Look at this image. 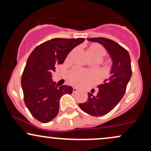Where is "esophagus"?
<instances>
[{
    "instance_id": "34e87169",
    "label": "esophagus",
    "mask_w": 151,
    "mask_h": 151,
    "mask_svg": "<svg viewBox=\"0 0 151 151\" xmlns=\"http://www.w3.org/2000/svg\"><path fill=\"white\" fill-rule=\"evenodd\" d=\"M78 91V89L76 87H73V93H76Z\"/></svg>"
}]
</instances>
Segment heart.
I'll return each mask as SVG.
<instances>
[{
    "instance_id": "b5f03b06",
    "label": "heart",
    "mask_w": 151,
    "mask_h": 151,
    "mask_svg": "<svg viewBox=\"0 0 151 151\" xmlns=\"http://www.w3.org/2000/svg\"><path fill=\"white\" fill-rule=\"evenodd\" d=\"M86 53L89 57H97L101 59L102 57L105 55L106 51L101 45L98 43H93L90 45V46L88 47ZM90 76L91 75L89 73L84 72V71L74 70L70 74V79L71 82L73 83L74 84H81L84 83L86 79H89Z\"/></svg>"
}]
</instances>
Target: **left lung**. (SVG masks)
<instances>
[{"instance_id": "obj_1", "label": "left lung", "mask_w": 151, "mask_h": 151, "mask_svg": "<svg viewBox=\"0 0 151 151\" xmlns=\"http://www.w3.org/2000/svg\"><path fill=\"white\" fill-rule=\"evenodd\" d=\"M87 40L102 45L112 60L109 77L98 86L96 94L88 92L87 101L79 104L81 109L89 115L101 116L109 113L124 96L132 74L131 58L127 50L111 40L94 37Z\"/></svg>"}]
</instances>
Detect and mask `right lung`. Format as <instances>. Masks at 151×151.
<instances>
[{
	"instance_id": "obj_1",
	"label": "right lung",
	"mask_w": 151,
	"mask_h": 151,
	"mask_svg": "<svg viewBox=\"0 0 151 151\" xmlns=\"http://www.w3.org/2000/svg\"><path fill=\"white\" fill-rule=\"evenodd\" d=\"M84 38H55L35 48L27 59L21 78L24 101L35 119L47 123L58 115L60 99L73 91L70 86H59L52 79L55 67L65 62Z\"/></svg>"
}]
</instances>
